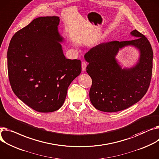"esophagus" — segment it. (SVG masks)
<instances>
[{
	"mask_svg": "<svg viewBox=\"0 0 159 159\" xmlns=\"http://www.w3.org/2000/svg\"><path fill=\"white\" fill-rule=\"evenodd\" d=\"M87 66V63L85 61H82V70L83 71H86V68Z\"/></svg>",
	"mask_w": 159,
	"mask_h": 159,
	"instance_id": "esophagus-1",
	"label": "esophagus"
}]
</instances>
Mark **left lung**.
I'll return each instance as SVG.
<instances>
[{"label": "left lung", "mask_w": 159, "mask_h": 159, "mask_svg": "<svg viewBox=\"0 0 159 159\" xmlns=\"http://www.w3.org/2000/svg\"><path fill=\"white\" fill-rule=\"evenodd\" d=\"M130 41H114L92 48L84 55L89 63L86 71L92 79L91 103L97 109L115 112L138 102L149 88L152 74L153 50L148 39L137 30L130 32ZM134 47L140 56L130 68H122L116 59L119 50Z\"/></svg>", "instance_id": "1"}]
</instances>
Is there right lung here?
I'll list each match as a JSON object with an SVG mask.
<instances>
[{
  "mask_svg": "<svg viewBox=\"0 0 159 159\" xmlns=\"http://www.w3.org/2000/svg\"><path fill=\"white\" fill-rule=\"evenodd\" d=\"M58 16L34 19L11 39L7 70L16 97L40 112L59 109L68 88L82 70L81 61L66 58L58 30Z\"/></svg>",
  "mask_w": 159,
  "mask_h": 159,
  "instance_id": "obj_1",
  "label": "right lung"
}]
</instances>
